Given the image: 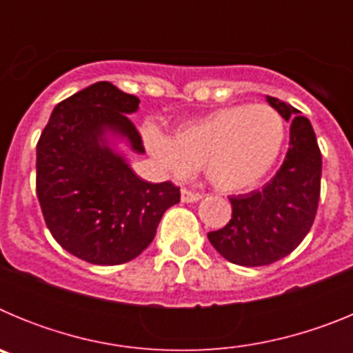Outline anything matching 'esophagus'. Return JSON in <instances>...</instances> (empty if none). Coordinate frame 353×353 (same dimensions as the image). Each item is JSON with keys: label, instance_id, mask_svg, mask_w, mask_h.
<instances>
[{"label": "esophagus", "instance_id": "obj_1", "mask_svg": "<svg viewBox=\"0 0 353 353\" xmlns=\"http://www.w3.org/2000/svg\"><path fill=\"white\" fill-rule=\"evenodd\" d=\"M180 196H182L183 203H194V201H198V199L201 198L198 192H192V191H189V189H182Z\"/></svg>", "mask_w": 353, "mask_h": 353}]
</instances>
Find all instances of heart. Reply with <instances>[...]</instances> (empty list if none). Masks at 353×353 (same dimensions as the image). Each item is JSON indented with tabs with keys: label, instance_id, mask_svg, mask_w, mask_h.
Wrapping results in <instances>:
<instances>
[{
	"label": "heart",
	"instance_id": "1",
	"mask_svg": "<svg viewBox=\"0 0 353 353\" xmlns=\"http://www.w3.org/2000/svg\"><path fill=\"white\" fill-rule=\"evenodd\" d=\"M143 136L152 157L173 176L203 170L212 185L236 192L256 185L276 164L285 120L267 104L230 105L189 121L171 139L154 127Z\"/></svg>",
	"mask_w": 353,
	"mask_h": 353
}]
</instances>
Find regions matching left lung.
Wrapping results in <instances>:
<instances>
[{
	"instance_id": "8db88e82",
	"label": "left lung",
	"mask_w": 353,
	"mask_h": 353,
	"mask_svg": "<svg viewBox=\"0 0 353 353\" xmlns=\"http://www.w3.org/2000/svg\"><path fill=\"white\" fill-rule=\"evenodd\" d=\"M267 102L292 121L285 161L260 191L232 196V219L208 233L215 251L242 267L288 256L310 233L320 199L322 154L311 121L276 97H267Z\"/></svg>"
}]
</instances>
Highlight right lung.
Here are the masks:
<instances>
[{
    "label": "right lung",
    "instance_id": "add662e5",
    "mask_svg": "<svg viewBox=\"0 0 353 353\" xmlns=\"http://www.w3.org/2000/svg\"><path fill=\"white\" fill-rule=\"evenodd\" d=\"M139 99L108 81L52 109L37 143V196L49 232L65 251L93 265L134 260L154 240L161 217L180 201V187L145 182L108 145V132L145 154L127 114Z\"/></svg>",
    "mask_w": 353,
    "mask_h": 353
}]
</instances>
